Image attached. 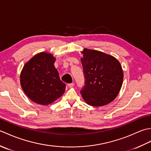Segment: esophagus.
Returning <instances> with one entry per match:
<instances>
[{"instance_id": "34e87169", "label": "esophagus", "mask_w": 151, "mask_h": 151, "mask_svg": "<svg viewBox=\"0 0 151 151\" xmlns=\"http://www.w3.org/2000/svg\"><path fill=\"white\" fill-rule=\"evenodd\" d=\"M67 86H68L69 88H72L74 86V83H70V84H67Z\"/></svg>"}]
</instances>
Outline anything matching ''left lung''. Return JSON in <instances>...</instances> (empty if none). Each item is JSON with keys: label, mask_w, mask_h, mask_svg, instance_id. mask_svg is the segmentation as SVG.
<instances>
[{"label": "left lung", "mask_w": 151, "mask_h": 151, "mask_svg": "<svg viewBox=\"0 0 151 151\" xmlns=\"http://www.w3.org/2000/svg\"><path fill=\"white\" fill-rule=\"evenodd\" d=\"M81 62L85 86L81 93L88 104L102 106L113 101L120 91L123 71L119 62L101 51L84 49Z\"/></svg>", "instance_id": "left-lung-1"}]
</instances>
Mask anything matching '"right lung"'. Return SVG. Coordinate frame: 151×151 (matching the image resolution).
I'll list each match as a JSON object with an SVG mask.
<instances>
[{"label":"right lung","instance_id":"obj_1","mask_svg":"<svg viewBox=\"0 0 151 151\" xmlns=\"http://www.w3.org/2000/svg\"><path fill=\"white\" fill-rule=\"evenodd\" d=\"M55 60L52 54L40 52L27 62L21 70V88L36 103L51 104L65 92V84L54 67Z\"/></svg>","mask_w":151,"mask_h":151}]
</instances>
